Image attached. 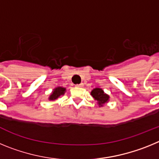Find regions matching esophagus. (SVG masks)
I'll return each instance as SVG.
<instances>
[{
	"instance_id": "34e87169",
	"label": "esophagus",
	"mask_w": 159,
	"mask_h": 159,
	"mask_svg": "<svg viewBox=\"0 0 159 159\" xmlns=\"http://www.w3.org/2000/svg\"><path fill=\"white\" fill-rule=\"evenodd\" d=\"M75 87H76V88H83V87H84V84L82 83V84H77Z\"/></svg>"
}]
</instances>
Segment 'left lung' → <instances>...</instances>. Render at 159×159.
<instances>
[{
	"label": "left lung",
	"instance_id": "obj_1",
	"mask_svg": "<svg viewBox=\"0 0 159 159\" xmlns=\"http://www.w3.org/2000/svg\"><path fill=\"white\" fill-rule=\"evenodd\" d=\"M91 95L93 97L94 99L96 101L97 104L99 106V107H102L107 104L109 100H110V96L107 94L103 92V90L102 88H95L91 92Z\"/></svg>",
	"mask_w": 159,
	"mask_h": 159
}]
</instances>
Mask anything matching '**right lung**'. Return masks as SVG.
Segmentation results:
<instances>
[{"label":"right lung","mask_w":159,"mask_h":159,"mask_svg":"<svg viewBox=\"0 0 159 159\" xmlns=\"http://www.w3.org/2000/svg\"><path fill=\"white\" fill-rule=\"evenodd\" d=\"M66 92V88L63 87H57L52 90V93L49 95L48 100L54 101L57 100L61 95H64Z\"/></svg>","instance_id":"right-lung-1"}]
</instances>
